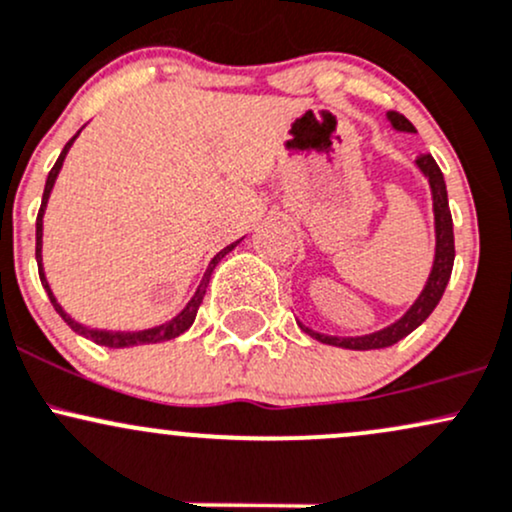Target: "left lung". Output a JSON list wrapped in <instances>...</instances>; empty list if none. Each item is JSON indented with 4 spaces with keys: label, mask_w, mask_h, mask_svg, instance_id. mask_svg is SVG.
<instances>
[{
    "label": "left lung",
    "mask_w": 512,
    "mask_h": 512,
    "mask_svg": "<svg viewBox=\"0 0 512 512\" xmlns=\"http://www.w3.org/2000/svg\"><path fill=\"white\" fill-rule=\"evenodd\" d=\"M387 118L394 130L416 132V128L411 125V120L401 116V113L389 111ZM416 166L423 171V176H426L430 183V193H433L435 261H433V271L428 275V283L404 317L394 321V324L387 326V329L367 333V336H326V333L312 331L309 326L300 324V329L304 333H309V336L317 338V341L326 343V346H338L348 350H375V348L394 346V343H399L401 338L409 336L413 329H418V326L433 314V309L438 307L442 292H445L447 283H450L452 263H455V234H452L450 203H447V188H445V179H442L440 166L435 164V159L430 157V154H421V157L416 159Z\"/></svg>",
    "instance_id": "8db88e82"
}]
</instances>
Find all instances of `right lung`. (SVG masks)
I'll use <instances>...</instances> for the list:
<instances>
[{"label": "right lung", "instance_id": "obj_1", "mask_svg": "<svg viewBox=\"0 0 512 512\" xmlns=\"http://www.w3.org/2000/svg\"><path fill=\"white\" fill-rule=\"evenodd\" d=\"M77 135H79V132H77ZM77 135H74L72 140L67 142V145H65V149H62V152H60V157H57L55 166H53V169H50V174H48V181H45L43 203H40V210H38V220H36V261H38L40 283H43L45 292H48V297H50V302H53L55 312L60 314L62 319H65V324L70 326L72 331H77L79 336H84V338H89V341L99 343V346H106V348H130V346H142V343H162V341H171V338L181 336L183 331H188V329H191V324H193V321H195V314H198V307H200V304H203V297H205V290H208V283H210V275H212V271H215V266H217V263H220L222 258H225V256L229 254V251L234 249V246H237V241H234V244L225 246V249H222L220 254H217L215 258H212V261H210V266H208V271H205L203 280H200L198 290H195V295L191 297V300H188L186 307H183L181 312L176 314L174 319H171V321H166V324H162V326H154V329H145V331H99V329H89V326H84V324H77V321H74V319L70 317V314H67L65 309H62V304L55 300L53 290H50V285H48V278H45V271H43V215H45V205H48L50 191H53V186H55V179H57V174H60V169H62V162H65L67 152H70L72 142L77 140Z\"/></svg>", "mask_w": 512, "mask_h": 512}]
</instances>
